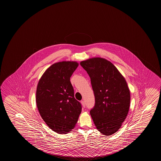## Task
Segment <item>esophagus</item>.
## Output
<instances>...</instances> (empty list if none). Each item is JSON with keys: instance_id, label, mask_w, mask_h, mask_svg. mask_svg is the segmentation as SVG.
<instances>
[{"instance_id": "34e87169", "label": "esophagus", "mask_w": 161, "mask_h": 161, "mask_svg": "<svg viewBox=\"0 0 161 161\" xmlns=\"http://www.w3.org/2000/svg\"><path fill=\"white\" fill-rule=\"evenodd\" d=\"M81 103L82 106L83 107V108H85V102L84 100H82L81 102Z\"/></svg>"}]
</instances>
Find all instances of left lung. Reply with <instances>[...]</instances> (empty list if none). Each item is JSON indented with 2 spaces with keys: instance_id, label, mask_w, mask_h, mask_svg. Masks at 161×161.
<instances>
[{
  "instance_id": "obj_1",
  "label": "left lung",
  "mask_w": 161,
  "mask_h": 161,
  "mask_svg": "<svg viewBox=\"0 0 161 161\" xmlns=\"http://www.w3.org/2000/svg\"><path fill=\"white\" fill-rule=\"evenodd\" d=\"M90 78L95 105L90 111L98 131L111 135L121 126L129 110L130 92L126 81L111 62L102 58L82 61Z\"/></svg>"
}]
</instances>
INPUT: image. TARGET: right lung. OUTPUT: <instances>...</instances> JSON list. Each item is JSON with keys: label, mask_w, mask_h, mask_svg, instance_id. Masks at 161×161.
Masks as SVG:
<instances>
[{"label": "right lung", "mask_w": 161, "mask_h": 161, "mask_svg": "<svg viewBox=\"0 0 161 161\" xmlns=\"http://www.w3.org/2000/svg\"><path fill=\"white\" fill-rule=\"evenodd\" d=\"M79 64L60 62L45 71L37 85L36 102L40 116L58 134L73 129L81 114V103L74 97L70 77Z\"/></svg>", "instance_id": "1"}]
</instances>
